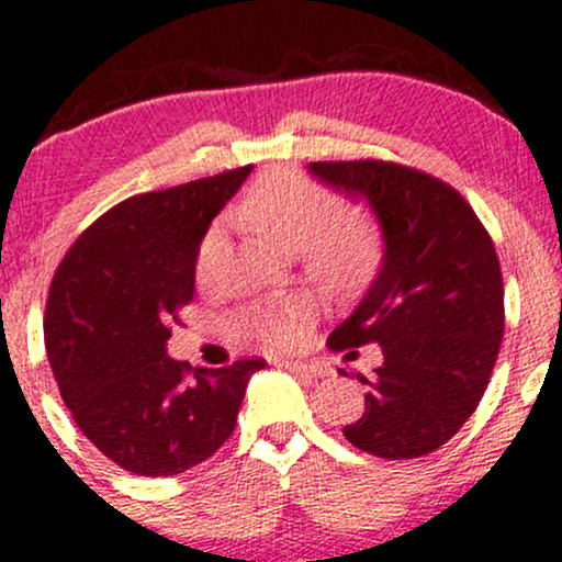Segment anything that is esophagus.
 Listing matches in <instances>:
<instances>
[{
	"mask_svg": "<svg viewBox=\"0 0 562 562\" xmlns=\"http://www.w3.org/2000/svg\"><path fill=\"white\" fill-rule=\"evenodd\" d=\"M280 367H285V370L293 372V375H301V378H317L322 375V367L319 364H312V362H280Z\"/></svg>",
	"mask_w": 562,
	"mask_h": 562,
	"instance_id": "1",
	"label": "esophagus"
}]
</instances>
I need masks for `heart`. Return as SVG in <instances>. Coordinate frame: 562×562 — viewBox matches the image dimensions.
<instances>
[{
  "instance_id": "b5f03b06",
  "label": "heart",
  "mask_w": 562,
  "mask_h": 562,
  "mask_svg": "<svg viewBox=\"0 0 562 562\" xmlns=\"http://www.w3.org/2000/svg\"><path fill=\"white\" fill-rule=\"evenodd\" d=\"M237 218L277 248L303 256L308 272L330 285L359 282L378 259L380 237L362 211H338L325 187L299 171L274 169L261 173L237 205ZM218 232H209L200 248V267L214 250ZM308 303L301 295H282L254 303L237 317V333L263 348L295 346L301 338Z\"/></svg>"
}]
</instances>
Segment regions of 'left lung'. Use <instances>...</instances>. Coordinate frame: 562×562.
<instances>
[{
    "mask_svg": "<svg viewBox=\"0 0 562 562\" xmlns=\"http://www.w3.org/2000/svg\"><path fill=\"white\" fill-rule=\"evenodd\" d=\"M308 171L367 200L385 243L375 282L327 338L333 351L383 346L375 375H359L364 415L344 436L383 460L430 454L475 412L505 335L492 237L454 187L425 171L385 160H317Z\"/></svg>",
    "mask_w": 562,
    "mask_h": 562,
    "instance_id": "obj_1",
    "label": "left lung"
}]
</instances>
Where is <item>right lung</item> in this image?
I'll use <instances>...</instances> for the list:
<instances>
[{
    "mask_svg": "<svg viewBox=\"0 0 562 562\" xmlns=\"http://www.w3.org/2000/svg\"><path fill=\"white\" fill-rule=\"evenodd\" d=\"M254 166L113 205L70 245L49 285L44 344L76 425L108 460L177 475L232 436L263 359L205 370L166 357L195 293L200 240Z\"/></svg>",
    "mask_w": 562,
    "mask_h": 562,
    "instance_id": "add662e5",
    "label": "right lung"
}]
</instances>
